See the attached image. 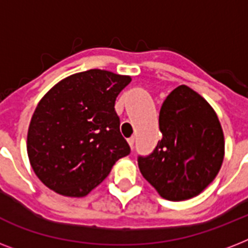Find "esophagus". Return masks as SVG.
Masks as SVG:
<instances>
[{
  "instance_id": "1",
  "label": "esophagus",
  "mask_w": 248,
  "mask_h": 248,
  "mask_svg": "<svg viewBox=\"0 0 248 248\" xmlns=\"http://www.w3.org/2000/svg\"><path fill=\"white\" fill-rule=\"evenodd\" d=\"M127 141H128V144H130V147H131V149H134V144H135V138H134V136H131V138H128Z\"/></svg>"
}]
</instances>
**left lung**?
<instances>
[{"instance_id":"left-lung-1","label":"left lung","mask_w":248,"mask_h":248,"mask_svg":"<svg viewBox=\"0 0 248 248\" xmlns=\"http://www.w3.org/2000/svg\"><path fill=\"white\" fill-rule=\"evenodd\" d=\"M159 140L151 155H139L143 176L170 201L200 194L219 172L224 135L219 118L203 97L181 85L159 110Z\"/></svg>"}]
</instances>
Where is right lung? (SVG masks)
Segmentation results:
<instances>
[{"label": "right lung", "mask_w": 248, "mask_h": 248, "mask_svg": "<svg viewBox=\"0 0 248 248\" xmlns=\"http://www.w3.org/2000/svg\"><path fill=\"white\" fill-rule=\"evenodd\" d=\"M128 76L90 69L69 76L38 103L29 124L27 151L47 188L83 197L130 155L114 104Z\"/></svg>", "instance_id": "right-lung-1"}]
</instances>
